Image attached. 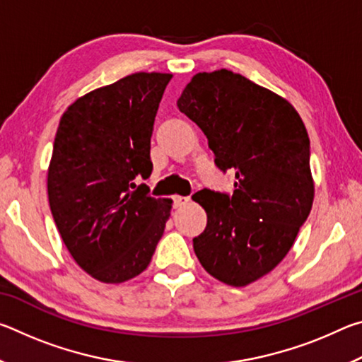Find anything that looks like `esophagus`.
I'll return each instance as SVG.
<instances>
[{"instance_id":"1","label":"esophagus","mask_w":362,"mask_h":362,"mask_svg":"<svg viewBox=\"0 0 362 362\" xmlns=\"http://www.w3.org/2000/svg\"><path fill=\"white\" fill-rule=\"evenodd\" d=\"M173 199H174V206H175V207H182V206H185V204L189 203L188 196H179V194H175Z\"/></svg>"}]
</instances>
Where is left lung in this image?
<instances>
[{"mask_svg":"<svg viewBox=\"0 0 362 362\" xmlns=\"http://www.w3.org/2000/svg\"><path fill=\"white\" fill-rule=\"evenodd\" d=\"M177 107L204 132L217 168L236 177L233 194H193L207 214L194 254L211 276L244 287L278 267L310 216L308 132L284 97L225 69L196 73Z\"/></svg>","mask_w":362,"mask_h":362,"instance_id":"left-lung-1","label":"left lung"}]
</instances>
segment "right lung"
<instances>
[{
	"label": "right lung",
	"mask_w": 362,
	"mask_h": 362,
	"mask_svg": "<svg viewBox=\"0 0 362 362\" xmlns=\"http://www.w3.org/2000/svg\"><path fill=\"white\" fill-rule=\"evenodd\" d=\"M170 78L134 73L79 97L60 118L49 206L73 259L100 283L139 276L170 217L173 199L151 198L148 187L134 183L153 170V122Z\"/></svg>",
	"instance_id": "right-lung-1"
}]
</instances>
